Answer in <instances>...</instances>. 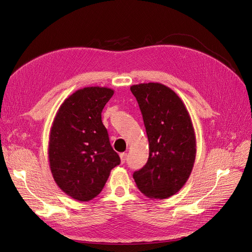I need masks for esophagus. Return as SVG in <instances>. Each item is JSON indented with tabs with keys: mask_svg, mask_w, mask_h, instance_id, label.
Masks as SVG:
<instances>
[{
	"mask_svg": "<svg viewBox=\"0 0 252 252\" xmlns=\"http://www.w3.org/2000/svg\"><path fill=\"white\" fill-rule=\"evenodd\" d=\"M120 156V161H121V163H125L126 162V153H123V154H120L119 155Z\"/></svg>",
	"mask_w": 252,
	"mask_h": 252,
	"instance_id": "esophagus-1",
	"label": "esophagus"
}]
</instances>
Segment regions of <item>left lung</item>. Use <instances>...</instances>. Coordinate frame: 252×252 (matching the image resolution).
Listing matches in <instances>:
<instances>
[{
  "label": "left lung",
  "instance_id": "1",
  "mask_svg": "<svg viewBox=\"0 0 252 252\" xmlns=\"http://www.w3.org/2000/svg\"><path fill=\"white\" fill-rule=\"evenodd\" d=\"M143 116L150 156L133 178L145 196L166 199L188 181L196 157L189 112L176 93L161 83L131 86Z\"/></svg>",
  "mask_w": 252,
  "mask_h": 252
}]
</instances>
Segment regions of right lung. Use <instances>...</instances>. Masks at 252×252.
<instances>
[{
    "mask_svg": "<svg viewBox=\"0 0 252 252\" xmlns=\"http://www.w3.org/2000/svg\"><path fill=\"white\" fill-rule=\"evenodd\" d=\"M113 94L108 87L79 89L54 118L48 153L51 172L58 187L76 200L97 196L111 170L120 164L101 121V111Z\"/></svg>",
    "mask_w": 252,
    "mask_h": 252,
    "instance_id": "1",
    "label": "right lung"
}]
</instances>
